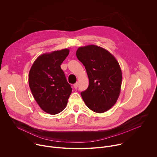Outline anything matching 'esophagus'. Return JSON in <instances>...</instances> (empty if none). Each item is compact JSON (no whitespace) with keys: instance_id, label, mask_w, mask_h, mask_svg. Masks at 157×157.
<instances>
[{"instance_id":"esophagus-1","label":"esophagus","mask_w":157,"mask_h":157,"mask_svg":"<svg viewBox=\"0 0 157 157\" xmlns=\"http://www.w3.org/2000/svg\"><path fill=\"white\" fill-rule=\"evenodd\" d=\"M73 86H74L75 89H77V88H78V82L75 83V84L73 85Z\"/></svg>"}]
</instances>
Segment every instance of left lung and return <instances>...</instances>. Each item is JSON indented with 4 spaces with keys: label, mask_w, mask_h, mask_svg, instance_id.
<instances>
[{
    "label": "left lung",
    "mask_w": 157,
    "mask_h": 157,
    "mask_svg": "<svg viewBox=\"0 0 157 157\" xmlns=\"http://www.w3.org/2000/svg\"><path fill=\"white\" fill-rule=\"evenodd\" d=\"M78 59L83 64L89 78V86L81 95L87 107L102 113L116 102L121 92L122 75L115 57L96 45L79 47Z\"/></svg>",
    "instance_id": "obj_1"
}]
</instances>
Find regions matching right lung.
Segmentation results:
<instances>
[{"mask_svg": "<svg viewBox=\"0 0 157 157\" xmlns=\"http://www.w3.org/2000/svg\"><path fill=\"white\" fill-rule=\"evenodd\" d=\"M70 50L63 49L38 56L29 72V83L40 108L50 114H58L66 107L72 88L61 64Z\"/></svg>", "mask_w": 157, "mask_h": 157, "instance_id": "add662e5", "label": "right lung"}]
</instances>
